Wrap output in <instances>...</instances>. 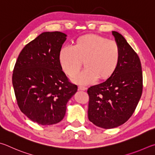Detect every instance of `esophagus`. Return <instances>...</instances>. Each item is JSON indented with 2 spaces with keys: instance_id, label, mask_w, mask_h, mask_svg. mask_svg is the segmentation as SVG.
Returning a JSON list of instances; mask_svg holds the SVG:
<instances>
[{
  "instance_id": "1",
  "label": "esophagus",
  "mask_w": 155,
  "mask_h": 155,
  "mask_svg": "<svg viewBox=\"0 0 155 155\" xmlns=\"http://www.w3.org/2000/svg\"><path fill=\"white\" fill-rule=\"evenodd\" d=\"M78 89L81 91H86L87 88L85 87V86H78Z\"/></svg>"
}]
</instances>
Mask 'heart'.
<instances>
[{
  "label": "heart",
  "instance_id": "1",
  "mask_svg": "<svg viewBox=\"0 0 155 155\" xmlns=\"http://www.w3.org/2000/svg\"><path fill=\"white\" fill-rule=\"evenodd\" d=\"M120 59L118 43L95 34L79 37L73 48L63 47L58 55L62 70L71 78L76 75L84 62L86 69L73 78V82L82 84L93 83L97 79L107 80L116 71Z\"/></svg>",
  "mask_w": 155,
  "mask_h": 155
}]
</instances>
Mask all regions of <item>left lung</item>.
<instances>
[{
  "label": "left lung",
  "mask_w": 155,
  "mask_h": 155,
  "mask_svg": "<svg viewBox=\"0 0 155 155\" xmlns=\"http://www.w3.org/2000/svg\"><path fill=\"white\" fill-rule=\"evenodd\" d=\"M120 50V59L114 74L105 82L91 86L88 116L99 127L112 129L129 120L134 114L143 89L139 56L123 35L112 31Z\"/></svg>",
  "instance_id": "left-lung-1"
}]
</instances>
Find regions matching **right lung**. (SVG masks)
<instances>
[{"label": "right lung", "instance_id": "add662e5", "mask_svg": "<svg viewBox=\"0 0 155 155\" xmlns=\"http://www.w3.org/2000/svg\"><path fill=\"white\" fill-rule=\"evenodd\" d=\"M66 37L58 31L43 32L22 49L13 69L12 83L19 108L42 125L61 121L67 102L78 91L59 63Z\"/></svg>", "mask_w": 155, "mask_h": 155}]
</instances>
